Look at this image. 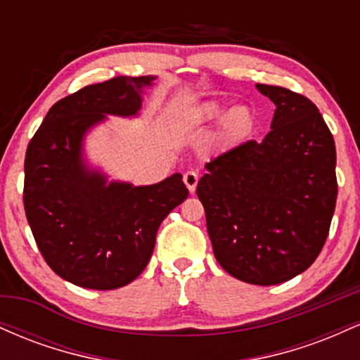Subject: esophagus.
I'll return each instance as SVG.
<instances>
[{
    "instance_id": "obj_1",
    "label": "esophagus",
    "mask_w": 360,
    "mask_h": 360,
    "mask_svg": "<svg viewBox=\"0 0 360 360\" xmlns=\"http://www.w3.org/2000/svg\"><path fill=\"white\" fill-rule=\"evenodd\" d=\"M198 179H200V177H198V172H194V171L184 172V176H183V181H184L186 188H188L191 193L194 191V189H196Z\"/></svg>"
}]
</instances>
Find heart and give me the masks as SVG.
Wrapping results in <instances>:
<instances>
[{"mask_svg": "<svg viewBox=\"0 0 360 360\" xmlns=\"http://www.w3.org/2000/svg\"><path fill=\"white\" fill-rule=\"evenodd\" d=\"M223 120V135L229 142H237V140H242L243 137L250 134L252 128H254L255 118L254 113L245 106H238V108H233L226 115V106L220 105V103H206V105L200 106L193 113V123L196 125H203V123H217Z\"/></svg>", "mask_w": 360, "mask_h": 360, "instance_id": "1", "label": "heart"}]
</instances>
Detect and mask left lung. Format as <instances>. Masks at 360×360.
<instances>
[{
    "mask_svg": "<svg viewBox=\"0 0 360 360\" xmlns=\"http://www.w3.org/2000/svg\"><path fill=\"white\" fill-rule=\"evenodd\" d=\"M257 89L276 105L271 131L206 164L196 194L218 264L243 283L272 286L307 271L323 249L337 203V152L307 96Z\"/></svg>",
    "mask_w": 360,
    "mask_h": 360,
    "instance_id": "obj_1",
    "label": "left lung"
}]
</instances>
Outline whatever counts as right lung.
<instances>
[{
    "mask_svg": "<svg viewBox=\"0 0 360 360\" xmlns=\"http://www.w3.org/2000/svg\"><path fill=\"white\" fill-rule=\"evenodd\" d=\"M154 76H117L86 86L49 110L25 155L23 206L49 267L88 289H117L146 269L160 223L188 198L183 176L162 183L106 184L81 157V142L105 115L131 117Z\"/></svg>",
    "mask_w": 360,
    "mask_h": 360,
    "instance_id": "add662e5",
    "label": "right lung"
}]
</instances>
